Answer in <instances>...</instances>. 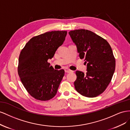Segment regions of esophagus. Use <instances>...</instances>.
<instances>
[{
	"instance_id": "obj_1",
	"label": "esophagus",
	"mask_w": 130,
	"mask_h": 130,
	"mask_svg": "<svg viewBox=\"0 0 130 130\" xmlns=\"http://www.w3.org/2000/svg\"><path fill=\"white\" fill-rule=\"evenodd\" d=\"M65 72H66V73H70V72H72V71H71V70L68 69H65Z\"/></svg>"
}]
</instances>
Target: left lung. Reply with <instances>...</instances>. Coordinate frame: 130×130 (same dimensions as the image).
<instances>
[{"instance_id": "8db88e82", "label": "left lung", "mask_w": 130, "mask_h": 130, "mask_svg": "<svg viewBox=\"0 0 130 130\" xmlns=\"http://www.w3.org/2000/svg\"><path fill=\"white\" fill-rule=\"evenodd\" d=\"M80 59L85 58L87 72L77 71L74 82L78 92L88 98L102 94L110 82L116 60L108 42L95 33L85 29L69 32Z\"/></svg>"}]
</instances>
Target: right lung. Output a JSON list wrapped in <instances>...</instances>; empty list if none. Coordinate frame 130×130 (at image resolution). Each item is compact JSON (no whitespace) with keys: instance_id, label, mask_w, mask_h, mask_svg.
Wrapping results in <instances>:
<instances>
[{"instance_id":"1","label":"right lung","mask_w":130,"mask_h":130,"mask_svg":"<svg viewBox=\"0 0 130 130\" xmlns=\"http://www.w3.org/2000/svg\"><path fill=\"white\" fill-rule=\"evenodd\" d=\"M67 35L66 31H52L33 37L21 52L18 73L22 84L33 98L47 101L54 98L65 71L55 70L50 63Z\"/></svg>"}]
</instances>
